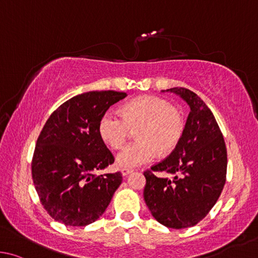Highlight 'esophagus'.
Instances as JSON below:
<instances>
[{
    "label": "esophagus",
    "mask_w": 258,
    "mask_h": 258,
    "mask_svg": "<svg viewBox=\"0 0 258 258\" xmlns=\"http://www.w3.org/2000/svg\"><path fill=\"white\" fill-rule=\"evenodd\" d=\"M133 172H134V170L129 169V168H123L121 170V173H122V175H123V177H125V175H128V174L133 173Z\"/></svg>",
    "instance_id": "obj_1"
}]
</instances>
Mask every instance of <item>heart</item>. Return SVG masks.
Wrapping results in <instances>:
<instances>
[{
    "label": "heart",
    "instance_id": "b5f03b06",
    "mask_svg": "<svg viewBox=\"0 0 258 258\" xmlns=\"http://www.w3.org/2000/svg\"><path fill=\"white\" fill-rule=\"evenodd\" d=\"M121 113L108 110L98 122V135L104 144L119 150L136 129L137 142L125 146L116 156L120 168H135L150 163L162 154L172 152L184 133V117L179 108L165 98L139 96L125 103Z\"/></svg>",
    "mask_w": 258,
    "mask_h": 258
}]
</instances>
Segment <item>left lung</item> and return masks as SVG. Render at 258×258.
Wrapping results in <instances>:
<instances>
[{
  "mask_svg": "<svg viewBox=\"0 0 258 258\" xmlns=\"http://www.w3.org/2000/svg\"><path fill=\"white\" fill-rule=\"evenodd\" d=\"M166 92L179 95L190 112L178 146L144 172V200L157 222L183 229L204 219L219 200L227 178V147L213 113L197 94L183 87ZM154 172L173 178H160Z\"/></svg>",
  "mask_w": 258,
  "mask_h": 258,
  "instance_id": "8db88e82",
  "label": "left lung"
}]
</instances>
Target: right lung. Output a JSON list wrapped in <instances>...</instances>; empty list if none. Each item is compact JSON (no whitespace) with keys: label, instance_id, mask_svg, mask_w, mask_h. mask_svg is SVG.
I'll return each mask as SVG.
<instances>
[{"label":"right lung","instance_id":"1","mask_svg":"<svg viewBox=\"0 0 258 258\" xmlns=\"http://www.w3.org/2000/svg\"><path fill=\"white\" fill-rule=\"evenodd\" d=\"M125 96L114 90L77 95L52 113L40 132L33 181L44 209L57 222L70 227L95 222L121 184V172L95 173L114 162L98 135L99 119Z\"/></svg>","mask_w":258,"mask_h":258}]
</instances>
